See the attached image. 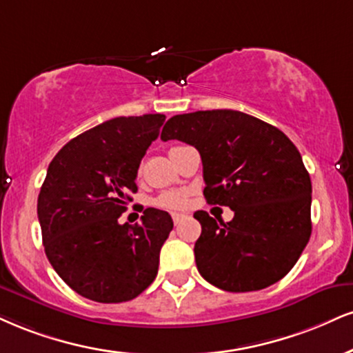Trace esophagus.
Masks as SVG:
<instances>
[{
	"label": "esophagus",
	"mask_w": 353,
	"mask_h": 353,
	"mask_svg": "<svg viewBox=\"0 0 353 353\" xmlns=\"http://www.w3.org/2000/svg\"><path fill=\"white\" fill-rule=\"evenodd\" d=\"M185 217H184V215H179V214H174L172 215V220H174V223H179V222H182V220H184Z\"/></svg>",
	"instance_id": "34e87169"
}]
</instances>
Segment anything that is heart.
Wrapping results in <instances>:
<instances>
[{"instance_id": "b5f03b06", "label": "heart", "mask_w": 353, "mask_h": 353, "mask_svg": "<svg viewBox=\"0 0 353 353\" xmlns=\"http://www.w3.org/2000/svg\"><path fill=\"white\" fill-rule=\"evenodd\" d=\"M156 205L169 210H182L188 205V195L182 190H168L156 199Z\"/></svg>"}]
</instances>
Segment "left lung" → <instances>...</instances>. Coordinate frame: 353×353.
I'll return each mask as SVG.
<instances>
[{
  "instance_id": "left-lung-1",
  "label": "left lung",
  "mask_w": 353,
  "mask_h": 353,
  "mask_svg": "<svg viewBox=\"0 0 353 353\" xmlns=\"http://www.w3.org/2000/svg\"><path fill=\"white\" fill-rule=\"evenodd\" d=\"M161 139L201 152L207 202L235 212L230 222L197 210L195 265L223 291L268 288L290 273L311 236V177L298 148L276 126L236 110L176 114Z\"/></svg>"
}]
</instances>
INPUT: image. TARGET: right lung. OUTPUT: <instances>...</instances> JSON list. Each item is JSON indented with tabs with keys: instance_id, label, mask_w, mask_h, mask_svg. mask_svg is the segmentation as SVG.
I'll list each match as a JSON object with an SVG mask.
<instances>
[{
	"instance_id": "obj_1",
	"label": "right lung",
	"mask_w": 353,
	"mask_h": 353,
	"mask_svg": "<svg viewBox=\"0 0 353 353\" xmlns=\"http://www.w3.org/2000/svg\"><path fill=\"white\" fill-rule=\"evenodd\" d=\"M164 120L159 113L113 118L70 139L50 161L37 197L42 243L52 268L83 298L125 303L158 274L171 215L150 207L141 223L118 219Z\"/></svg>"
}]
</instances>
